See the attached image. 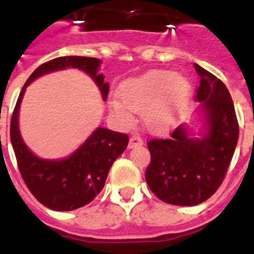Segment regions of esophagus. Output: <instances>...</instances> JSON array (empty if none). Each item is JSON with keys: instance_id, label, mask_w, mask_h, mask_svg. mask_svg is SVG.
<instances>
[{"instance_id": "esophagus-1", "label": "esophagus", "mask_w": 254, "mask_h": 254, "mask_svg": "<svg viewBox=\"0 0 254 254\" xmlns=\"http://www.w3.org/2000/svg\"><path fill=\"white\" fill-rule=\"evenodd\" d=\"M138 145H143V139L138 134H134V135L130 136L129 148H134V147H138Z\"/></svg>"}]
</instances>
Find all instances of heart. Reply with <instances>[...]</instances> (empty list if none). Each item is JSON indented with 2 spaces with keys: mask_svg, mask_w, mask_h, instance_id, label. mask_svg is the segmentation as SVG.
<instances>
[{
  "mask_svg": "<svg viewBox=\"0 0 254 254\" xmlns=\"http://www.w3.org/2000/svg\"><path fill=\"white\" fill-rule=\"evenodd\" d=\"M119 96L110 98V109L125 124L133 121V111H143L145 127L165 134L179 124L189 97V83L180 74L152 70L124 80Z\"/></svg>",
  "mask_w": 254,
  "mask_h": 254,
  "instance_id": "heart-1",
  "label": "heart"
}]
</instances>
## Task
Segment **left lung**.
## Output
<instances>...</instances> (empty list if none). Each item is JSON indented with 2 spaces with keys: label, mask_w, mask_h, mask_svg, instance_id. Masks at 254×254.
Wrapping results in <instances>:
<instances>
[{
  "label": "left lung",
  "mask_w": 254,
  "mask_h": 254,
  "mask_svg": "<svg viewBox=\"0 0 254 254\" xmlns=\"http://www.w3.org/2000/svg\"><path fill=\"white\" fill-rule=\"evenodd\" d=\"M199 75L195 100L206 118L203 138H190L185 125L167 139L147 144L151 162L145 182L156 197L175 206H195L208 199L221 185L239 138V125L226 85L194 64Z\"/></svg>",
  "instance_id": "left-lung-1"
}]
</instances>
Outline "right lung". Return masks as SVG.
<instances>
[{
    "mask_svg": "<svg viewBox=\"0 0 254 254\" xmlns=\"http://www.w3.org/2000/svg\"><path fill=\"white\" fill-rule=\"evenodd\" d=\"M101 60L94 57L64 56L42 64L33 71L21 89L10 124L11 144L24 183L42 204L54 211H72L83 207L102 190L114 161L127 147V134L97 127L71 156L64 160H42L23 142L19 131V109L25 88L42 75L67 67L83 70L96 81L107 98L110 84L98 72Z\"/></svg>",
    "mask_w": 254,
    "mask_h": 254,
    "instance_id": "obj_1",
    "label": "right lung"
}]
</instances>
